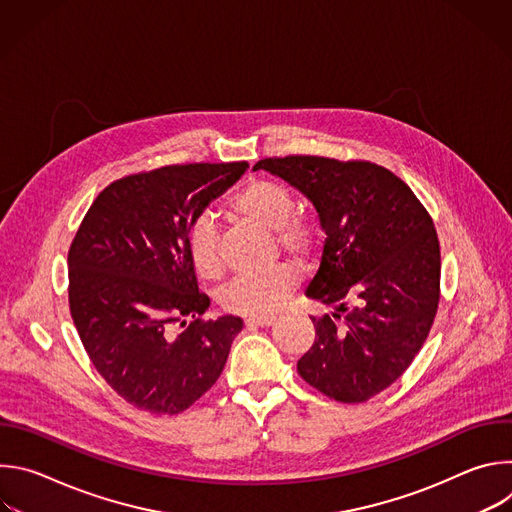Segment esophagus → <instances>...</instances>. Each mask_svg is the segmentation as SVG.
<instances>
[{
  "label": "esophagus",
  "mask_w": 512,
  "mask_h": 512,
  "mask_svg": "<svg viewBox=\"0 0 512 512\" xmlns=\"http://www.w3.org/2000/svg\"><path fill=\"white\" fill-rule=\"evenodd\" d=\"M273 322H275L273 316H249V318L245 320V324H247L249 328H267V326H271Z\"/></svg>",
  "instance_id": "1"
}]
</instances>
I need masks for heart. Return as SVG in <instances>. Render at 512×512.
Returning a JSON list of instances; mask_svg holds the SVG:
<instances>
[{
	"mask_svg": "<svg viewBox=\"0 0 512 512\" xmlns=\"http://www.w3.org/2000/svg\"><path fill=\"white\" fill-rule=\"evenodd\" d=\"M233 210L245 221L273 233L277 247L298 261L312 257L318 245V229L306 216H298L296 200L285 186L271 180H251L233 200ZM188 253L202 277L221 273V245L212 214H200L188 231ZM298 283V271L277 263L263 271L235 275L221 291L225 310L245 316L273 312L289 289Z\"/></svg>",
	"mask_w": 512,
	"mask_h": 512,
	"instance_id": "obj_1",
	"label": "heart"
}]
</instances>
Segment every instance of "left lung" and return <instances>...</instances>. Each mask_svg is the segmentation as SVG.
I'll return each instance as SVG.
<instances>
[{"label": "left lung", "mask_w": 512, "mask_h": 512, "mask_svg": "<svg viewBox=\"0 0 512 512\" xmlns=\"http://www.w3.org/2000/svg\"><path fill=\"white\" fill-rule=\"evenodd\" d=\"M253 170L296 188L326 233L306 296L334 312L312 318L316 340L298 373L330 399H371L405 373L437 312L442 263L429 214L403 180L371 162L289 156Z\"/></svg>", "instance_id": "8db88e82"}]
</instances>
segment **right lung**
Here are the masks:
<instances>
[{"label": "right lung", "instance_id": "right-lung-1", "mask_svg": "<svg viewBox=\"0 0 512 512\" xmlns=\"http://www.w3.org/2000/svg\"><path fill=\"white\" fill-rule=\"evenodd\" d=\"M247 168L188 164L121 178L97 196L70 245L72 322L99 375L137 409H188L221 377L243 330L237 316L202 320L210 300L198 291L188 231Z\"/></svg>", "mask_w": 512, "mask_h": 512}]
</instances>
